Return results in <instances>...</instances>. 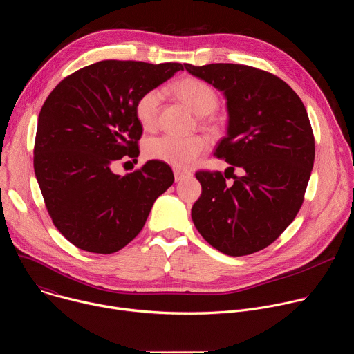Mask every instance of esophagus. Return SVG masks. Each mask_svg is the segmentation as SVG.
Instances as JSON below:
<instances>
[{
    "instance_id": "1",
    "label": "esophagus",
    "mask_w": 354,
    "mask_h": 354,
    "mask_svg": "<svg viewBox=\"0 0 354 354\" xmlns=\"http://www.w3.org/2000/svg\"><path fill=\"white\" fill-rule=\"evenodd\" d=\"M174 175H175V180L179 182V180H182V179L190 176L192 174L187 172V171H183V169H174Z\"/></svg>"
}]
</instances>
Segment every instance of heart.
<instances>
[{"instance_id": "obj_1", "label": "heart", "mask_w": 354, "mask_h": 354, "mask_svg": "<svg viewBox=\"0 0 354 354\" xmlns=\"http://www.w3.org/2000/svg\"><path fill=\"white\" fill-rule=\"evenodd\" d=\"M172 91L197 115L206 116L218 106V96L212 85L194 77H186L174 84ZM162 102V91L151 88L141 93L134 105V115L142 129H153L158 120ZM209 148V138L205 136H175L162 134L151 137L144 144L145 157L161 161L178 169L190 168L197 158Z\"/></svg>"}]
</instances>
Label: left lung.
<instances>
[{
  "mask_svg": "<svg viewBox=\"0 0 354 354\" xmlns=\"http://www.w3.org/2000/svg\"><path fill=\"white\" fill-rule=\"evenodd\" d=\"M224 92L228 131L216 157L225 176L198 171L201 194L192 220L212 246L230 257L255 254L274 242L304 201L315 158L313 127L299 96L272 73L230 63L183 64ZM235 167L243 175H233ZM232 177L228 185L225 178Z\"/></svg>",
  "mask_w": 354,
  "mask_h": 354,
  "instance_id": "8db88e82",
  "label": "left lung"
}]
</instances>
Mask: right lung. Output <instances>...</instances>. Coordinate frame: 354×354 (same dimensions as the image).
Segmentation results:
<instances>
[{"instance_id": "right-lung-1", "label": "right lung", "mask_w": 354, "mask_h": 354, "mask_svg": "<svg viewBox=\"0 0 354 354\" xmlns=\"http://www.w3.org/2000/svg\"><path fill=\"white\" fill-rule=\"evenodd\" d=\"M179 70L180 63L104 60L66 77L44 100L35 175L50 218L77 248L104 255L120 250L174 183L171 167L161 161H148L124 176L111 167L140 154L138 96Z\"/></svg>"}]
</instances>
